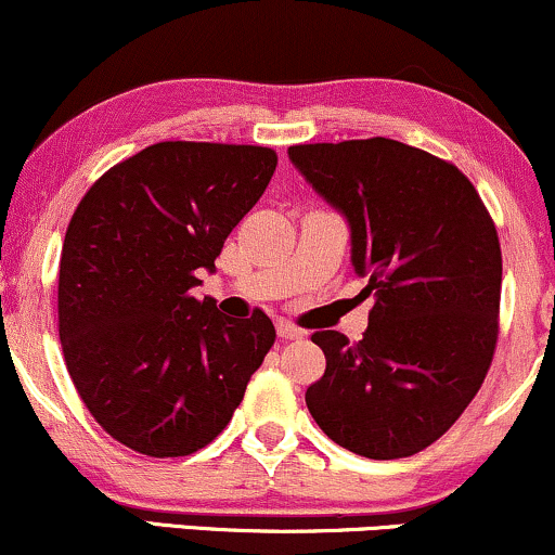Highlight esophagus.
Returning <instances> with one entry per match:
<instances>
[{
	"label": "esophagus",
	"instance_id": "1",
	"mask_svg": "<svg viewBox=\"0 0 555 555\" xmlns=\"http://www.w3.org/2000/svg\"><path fill=\"white\" fill-rule=\"evenodd\" d=\"M276 334H279V339H282V341H292V339H302L305 331L297 328V326H292V323H284L282 321L276 326Z\"/></svg>",
	"mask_w": 555,
	"mask_h": 555
}]
</instances>
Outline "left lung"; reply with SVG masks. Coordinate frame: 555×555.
Segmentation results:
<instances>
[{
    "label": "left lung",
    "instance_id": "obj_1",
    "mask_svg": "<svg viewBox=\"0 0 555 555\" xmlns=\"http://www.w3.org/2000/svg\"><path fill=\"white\" fill-rule=\"evenodd\" d=\"M292 164L352 232L375 295L360 341L315 331L326 373L305 393L334 443L401 460L443 436L480 391L499 339L501 245L454 164L391 138L292 145Z\"/></svg>",
    "mask_w": 555,
    "mask_h": 555
}]
</instances>
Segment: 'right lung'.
<instances>
[{
  "label": "right lung",
  "mask_w": 555,
  "mask_h": 555,
  "mask_svg": "<svg viewBox=\"0 0 555 555\" xmlns=\"http://www.w3.org/2000/svg\"><path fill=\"white\" fill-rule=\"evenodd\" d=\"M263 145L167 140L82 195L60 260V341L82 404L138 454L188 456L227 428L276 339L271 318L193 297L269 188Z\"/></svg>",
  "instance_id": "obj_1"
}]
</instances>
